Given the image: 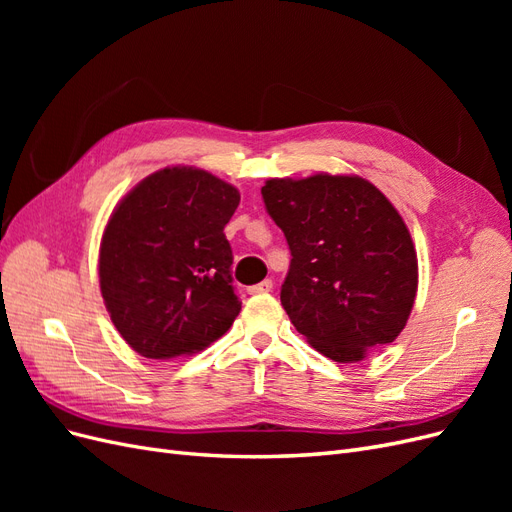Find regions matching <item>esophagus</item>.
I'll return each mask as SVG.
<instances>
[{
  "label": "esophagus",
  "mask_w": 512,
  "mask_h": 512,
  "mask_svg": "<svg viewBox=\"0 0 512 512\" xmlns=\"http://www.w3.org/2000/svg\"><path fill=\"white\" fill-rule=\"evenodd\" d=\"M271 290H273V282L271 280H262L260 284L247 288V292H250V294H267Z\"/></svg>",
  "instance_id": "34e87169"
}]
</instances>
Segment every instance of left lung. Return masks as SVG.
Segmentation results:
<instances>
[{"mask_svg": "<svg viewBox=\"0 0 512 512\" xmlns=\"http://www.w3.org/2000/svg\"><path fill=\"white\" fill-rule=\"evenodd\" d=\"M260 192L292 256L280 299L312 348L356 363L395 342L412 312L418 262L389 198L348 175L269 179Z\"/></svg>", "mask_w": 512, "mask_h": 512, "instance_id": "8db88e82", "label": "left lung"}]
</instances>
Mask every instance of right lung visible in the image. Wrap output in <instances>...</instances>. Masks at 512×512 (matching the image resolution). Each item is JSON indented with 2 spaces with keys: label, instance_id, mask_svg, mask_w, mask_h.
<instances>
[{
  "label": "right lung",
  "instance_id": "obj_1",
  "mask_svg": "<svg viewBox=\"0 0 512 512\" xmlns=\"http://www.w3.org/2000/svg\"><path fill=\"white\" fill-rule=\"evenodd\" d=\"M239 200L207 170L173 166L115 207L100 243V290L115 329L145 359L203 350L239 316L224 235Z\"/></svg>",
  "mask_w": 512,
  "mask_h": 512
}]
</instances>
